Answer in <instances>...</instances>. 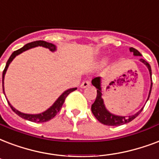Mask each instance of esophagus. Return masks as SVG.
<instances>
[{"label": "esophagus", "instance_id": "34e87169", "mask_svg": "<svg viewBox=\"0 0 159 159\" xmlns=\"http://www.w3.org/2000/svg\"><path fill=\"white\" fill-rule=\"evenodd\" d=\"M91 85L90 82L89 81H83L82 82V84H81V88H88Z\"/></svg>", "mask_w": 159, "mask_h": 159}]
</instances>
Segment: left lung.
Masks as SVG:
<instances>
[{
  "instance_id": "1",
  "label": "left lung",
  "mask_w": 159,
  "mask_h": 159,
  "mask_svg": "<svg viewBox=\"0 0 159 159\" xmlns=\"http://www.w3.org/2000/svg\"><path fill=\"white\" fill-rule=\"evenodd\" d=\"M131 52L133 53L134 56H142V54L139 52V51L133 48V47H130L129 48ZM140 61L143 62V64L146 65V66L148 69L149 71L150 77H151V86H150V91L149 94H148V98L147 101L148 100L150 97V93H151V91H152V70H151V66H150L149 63L146 61L141 58L140 59ZM92 84L97 88V98H96L95 102H93V104L92 105V112H93V115L95 116V117L98 120L99 122L104 125L107 126H120L123 125V124H126V123H129L131 121H133L135 117H137L139 116V114L143 111V107L139 111V112L135 113V114L132 115V116H127V117H124V116H117V115H114L111 113L109 112L108 110L105 107V104H104L103 99L102 98V88H101V77H94L93 80H92Z\"/></svg>"
}]
</instances>
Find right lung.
<instances>
[{"label":"right lung","mask_w":159,"mask_h":159,"mask_svg":"<svg viewBox=\"0 0 159 159\" xmlns=\"http://www.w3.org/2000/svg\"><path fill=\"white\" fill-rule=\"evenodd\" d=\"M39 46L40 47H46V48H48L51 52H55L56 49H57V47H56L55 45L52 44V43H49V42H45V41H36V42H30V43H27V44L25 45L23 47H21L20 49H18V50L15 51V52L11 55L10 58L8 59V61H7L6 67H5L4 71H3V73H2V88H3V93H4V77L10 63L11 62L12 60H13L16 56L20 54L21 52H25V51L26 50H29V49H31V48H33V47H39ZM76 89H77V88H70L68 90L65 91V92L57 99V101L53 103L52 106L50 107L47 109V110H46L45 112H42V113H39V114H26V113H23V112H19L18 110L14 108V107L11 105V103H10L9 102H8V104H9L10 107H11V108L13 110V112H16L19 117H22L24 119L28 120V121H31V122H34V123H44V122L49 121V120H51L52 118H53V117H55L56 115H57V112L61 110V107H62L64 102H65V99H66V97L68 96V94H70L71 92H73V91H75Z\"/></svg>","instance_id":"obj_1"}]
</instances>
